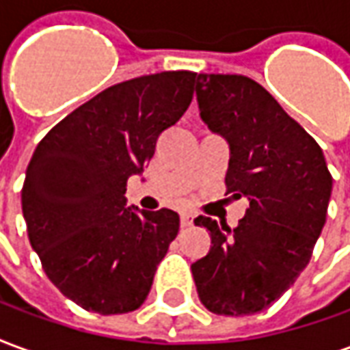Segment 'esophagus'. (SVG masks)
Here are the masks:
<instances>
[{"label":"esophagus","mask_w":350,"mask_h":350,"mask_svg":"<svg viewBox=\"0 0 350 350\" xmlns=\"http://www.w3.org/2000/svg\"><path fill=\"white\" fill-rule=\"evenodd\" d=\"M180 219H182V227H193V219H195V217H193V213L183 212Z\"/></svg>","instance_id":"1"}]
</instances>
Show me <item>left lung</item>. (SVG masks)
Returning <instances> with one entry per match:
<instances>
[{"mask_svg":"<svg viewBox=\"0 0 350 350\" xmlns=\"http://www.w3.org/2000/svg\"><path fill=\"white\" fill-rule=\"evenodd\" d=\"M198 110L230 148L225 176L250 208L238 227L198 215L212 247L191 264L198 298L215 315H253L293 285L323 232L332 176L323 150L255 80L197 75Z\"/></svg>","mask_w":350,"mask_h":350,"instance_id":"1","label":"left lung"}]
</instances>
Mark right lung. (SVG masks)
<instances>
[{"label":"right lung","mask_w":350,"mask_h":350,"mask_svg":"<svg viewBox=\"0 0 350 350\" xmlns=\"http://www.w3.org/2000/svg\"><path fill=\"white\" fill-rule=\"evenodd\" d=\"M197 72L165 71L108 88L35 148L22 187L27 236L42 270L86 311L138 309L180 230V215L127 206L155 142L193 99Z\"/></svg>","instance_id":"right-lung-1"}]
</instances>
